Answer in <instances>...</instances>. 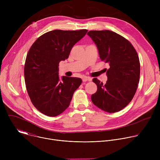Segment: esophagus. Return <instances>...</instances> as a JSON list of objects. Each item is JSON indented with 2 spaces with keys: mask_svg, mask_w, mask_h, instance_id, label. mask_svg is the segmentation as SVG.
<instances>
[{
  "mask_svg": "<svg viewBox=\"0 0 160 160\" xmlns=\"http://www.w3.org/2000/svg\"><path fill=\"white\" fill-rule=\"evenodd\" d=\"M82 80H83V82L90 81V80H91V78H90L89 77H83L82 78Z\"/></svg>",
  "mask_w": 160,
  "mask_h": 160,
  "instance_id": "obj_1",
  "label": "esophagus"
}]
</instances>
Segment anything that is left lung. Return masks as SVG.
Returning <instances> with one entry per match:
<instances>
[{
	"instance_id": "8db88e82",
	"label": "left lung",
	"mask_w": 160,
	"mask_h": 160,
	"mask_svg": "<svg viewBox=\"0 0 160 160\" xmlns=\"http://www.w3.org/2000/svg\"><path fill=\"white\" fill-rule=\"evenodd\" d=\"M87 35L97 45L102 61L109 63L105 84L97 78L98 87L91 96L93 104L108 112L123 109L132 100L140 78V62L132 43L120 35L110 30H92Z\"/></svg>"
}]
</instances>
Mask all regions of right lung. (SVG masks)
<instances>
[{
  "label": "right lung",
  "instance_id": "1",
  "mask_svg": "<svg viewBox=\"0 0 160 160\" xmlns=\"http://www.w3.org/2000/svg\"><path fill=\"white\" fill-rule=\"evenodd\" d=\"M87 31H50L39 37L29 49L24 68L26 88L33 105L43 115H60L81 85L79 78L62 77L60 80L58 66Z\"/></svg>",
  "mask_w": 160,
  "mask_h": 160
}]
</instances>
